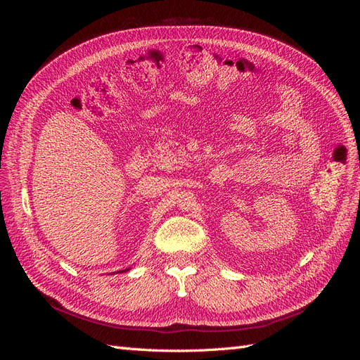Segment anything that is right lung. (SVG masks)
<instances>
[{"instance_id":"right-lung-1","label":"right lung","mask_w":360,"mask_h":360,"mask_svg":"<svg viewBox=\"0 0 360 360\" xmlns=\"http://www.w3.org/2000/svg\"><path fill=\"white\" fill-rule=\"evenodd\" d=\"M129 270H130V267H129V269H124V270H120L118 274H123V271H129Z\"/></svg>"}]
</instances>
